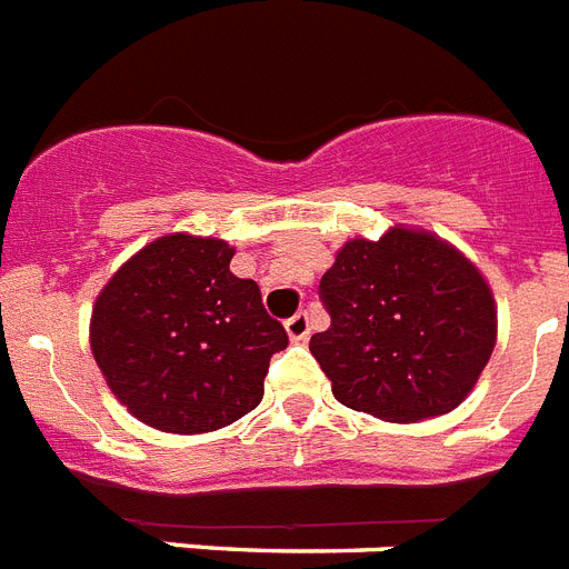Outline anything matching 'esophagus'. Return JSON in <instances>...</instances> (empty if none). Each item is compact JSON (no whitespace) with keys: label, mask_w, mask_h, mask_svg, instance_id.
Instances as JSON below:
<instances>
[{"label":"esophagus","mask_w":569,"mask_h":569,"mask_svg":"<svg viewBox=\"0 0 569 569\" xmlns=\"http://www.w3.org/2000/svg\"><path fill=\"white\" fill-rule=\"evenodd\" d=\"M284 328H288L290 340H293V342H305V340H308V335H311V317H308V313H305V311L293 313V317H290L288 322H284Z\"/></svg>","instance_id":"esophagus-1"}]
</instances>
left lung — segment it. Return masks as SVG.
Wrapping results in <instances>:
<instances>
[{"label": "left lung", "mask_w": 569, "mask_h": 569, "mask_svg": "<svg viewBox=\"0 0 569 569\" xmlns=\"http://www.w3.org/2000/svg\"><path fill=\"white\" fill-rule=\"evenodd\" d=\"M319 299L331 326L311 337V355L337 401L375 419L445 416L495 351L497 308L482 273L419 229L346 243Z\"/></svg>", "instance_id": "8db88e82"}]
</instances>
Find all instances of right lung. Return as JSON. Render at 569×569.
Here are the masks:
<instances>
[{
  "instance_id": "1",
  "label": "right lung",
  "mask_w": 569,
  "mask_h": 569,
  "mask_svg": "<svg viewBox=\"0 0 569 569\" xmlns=\"http://www.w3.org/2000/svg\"><path fill=\"white\" fill-rule=\"evenodd\" d=\"M220 238L173 232L136 252L98 293L92 355L112 396L166 433H211L264 398L288 331Z\"/></svg>"
}]
</instances>
